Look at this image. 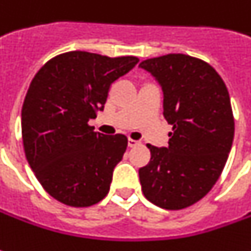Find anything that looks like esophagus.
I'll use <instances>...</instances> for the list:
<instances>
[{
  "label": "esophagus",
  "mask_w": 251,
  "mask_h": 251,
  "mask_svg": "<svg viewBox=\"0 0 251 251\" xmlns=\"http://www.w3.org/2000/svg\"><path fill=\"white\" fill-rule=\"evenodd\" d=\"M139 145V141H134V139H128V146L129 148H134V146Z\"/></svg>",
  "instance_id": "34e87169"
}]
</instances>
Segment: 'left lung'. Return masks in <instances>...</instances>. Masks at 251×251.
Instances as JSON below:
<instances>
[{"mask_svg":"<svg viewBox=\"0 0 251 251\" xmlns=\"http://www.w3.org/2000/svg\"><path fill=\"white\" fill-rule=\"evenodd\" d=\"M160 84L163 116L173 126L169 146L151 149L139 169L145 198L166 210H181L206 196L231 152L235 123L223 78L208 63L169 53L139 63Z\"/></svg>","mask_w":251,"mask_h":251,"instance_id":"left-lung-1","label":"left lung"}]
</instances>
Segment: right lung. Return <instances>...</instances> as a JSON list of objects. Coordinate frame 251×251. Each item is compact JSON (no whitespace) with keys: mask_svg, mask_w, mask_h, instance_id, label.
I'll return each mask as SVG.
<instances>
[{"mask_svg":"<svg viewBox=\"0 0 251 251\" xmlns=\"http://www.w3.org/2000/svg\"><path fill=\"white\" fill-rule=\"evenodd\" d=\"M138 62L72 51L34 75L22 107L23 146L37 179L60 203L88 207L109 192L128 141L94 132L88 122L103 110L112 82Z\"/></svg>","mask_w":251,"mask_h":251,"instance_id":"add662e5","label":"right lung"}]
</instances>
